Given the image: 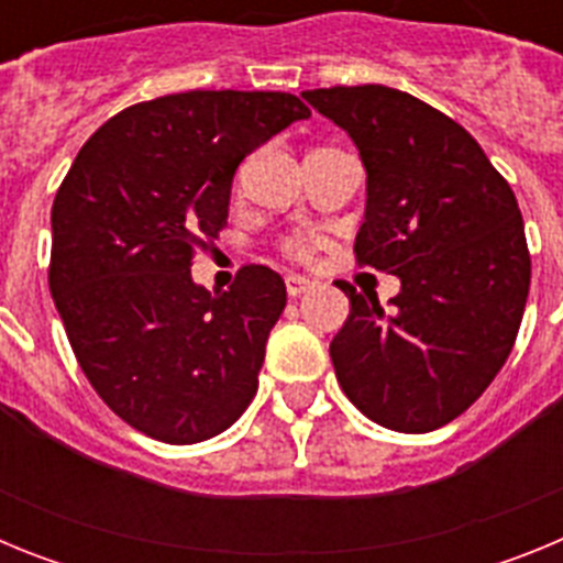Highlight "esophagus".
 <instances>
[{
  "instance_id": "1",
  "label": "esophagus",
  "mask_w": 563,
  "mask_h": 563,
  "mask_svg": "<svg viewBox=\"0 0 563 563\" xmlns=\"http://www.w3.org/2000/svg\"><path fill=\"white\" fill-rule=\"evenodd\" d=\"M285 285H287V292H290V296H301V292L310 290L312 282L307 276H301V273H287Z\"/></svg>"
}]
</instances>
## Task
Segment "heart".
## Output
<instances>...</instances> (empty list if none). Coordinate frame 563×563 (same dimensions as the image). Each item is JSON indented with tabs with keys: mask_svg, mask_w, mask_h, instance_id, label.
I'll use <instances>...</instances> for the list:
<instances>
[{
	"mask_svg": "<svg viewBox=\"0 0 563 563\" xmlns=\"http://www.w3.org/2000/svg\"><path fill=\"white\" fill-rule=\"evenodd\" d=\"M312 247H316V242H312L310 236H292L290 242H287V253L296 258L312 256Z\"/></svg>",
	"mask_w": 563,
	"mask_h": 563,
	"instance_id": "heart-1",
	"label": "heart"
}]
</instances>
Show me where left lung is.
Instances as JSON below:
<instances>
[{
    "label": "left lung",
    "instance_id": "obj_1",
    "mask_svg": "<svg viewBox=\"0 0 563 563\" xmlns=\"http://www.w3.org/2000/svg\"><path fill=\"white\" fill-rule=\"evenodd\" d=\"M301 96L350 134L366 168L357 265L400 278L391 310L338 282L350 296L330 343L338 383L383 429H440L514 350L530 290L519 202L479 143L409 92L363 84Z\"/></svg>",
    "mask_w": 563,
    "mask_h": 563
}]
</instances>
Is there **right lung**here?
Segmentation results:
<instances>
[{
	"mask_svg": "<svg viewBox=\"0 0 563 563\" xmlns=\"http://www.w3.org/2000/svg\"><path fill=\"white\" fill-rule=\"evenodd\" d=\"M305 118L290 92L134 103L84 143L58 188L49 292L69 346L98 397L152 440H211L256 395L285 282L247 265L231 290L208 292L191 256L225 228L239 163Z\"/></svg>",
	"mask_w": 563,
	"mask_h": 563,
	"instance_id": "right-lung-1",
	"label": "right lung"
}]
</instances>
